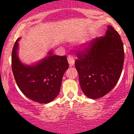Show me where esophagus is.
<instances>
[{"mask_svg": "<svg viewBox=\"0 0 134 134\" xmlns=\"http://www.w3.org/2000/svg\"><path fill=\"white\" fill-rule=\"evenodd\" d=\"M67 59H68V62L69 63V66L71 67V66H73L74 64H75V60H74V58L71 56V55H69L68 57H67Z\"/></svg>", "mask_w": 134, "mask_h": 134, "instance_id": "34e87169", "label": "esophagus"}]
</instances>
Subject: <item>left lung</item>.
<instances>
[{"mask_svg":"<svg viewBox=\"0 0 134 134\" xmlns=\"http://www.w3.org/2000/svg\"><path fill=\"white\" fill-rule=\"evenodd\" d=\"M76 54L75 67L85 95L97 99L108 94L119 80L125 60L118 32L108 26L104 36L83 44Z\"/></svg>","mask_w":134,"mask_h":134,"instance_id":"1","label":"left lung"}]
</instances>
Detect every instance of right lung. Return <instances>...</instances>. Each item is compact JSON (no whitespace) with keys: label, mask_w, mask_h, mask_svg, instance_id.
Instances as JSON below:
<instances>
[{"label":"right lung","mask_w":134,"mask_h":134,"mask_svg":"<svg viewBox=\"0 0 134 134\" xmlns=\"http://www.w3.org/2000/svg\"><path fill=\"white\" fill-rule=\"evenodd\" d=\"M13 46L12 68L19 88L24 94L35 102L47 104L59 94L64 72L69 67L66 56H49L36 65L23 64L17 56L18 41Z\"/></svg>","instance_id":"add662e5"}]
</instances>
